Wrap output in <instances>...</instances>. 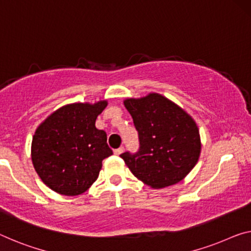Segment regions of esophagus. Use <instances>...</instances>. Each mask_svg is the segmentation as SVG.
<instances>
[{
    "label": "esophagus",
    "instance_id": "obj_1",
    "mask_svg": "<svg viewBox=\"0 0 251 251\" xmlns=\"http://www.w3.org/2000/svg\"><path fill=\"white\" fill-rule=\"evenodd\" d=\"M123 150H125V148H123V147H120V148H118V149H114V153H115V155H120V153L123 152Z\"/></svg>",
    "mask_w": 251,
    "mask_h": 251
}]
</instances>
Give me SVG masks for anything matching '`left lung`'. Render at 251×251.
I'll use <instances>...</instances> for the list:
<instances>
[{"label": "left lung", "mask_w": 251, "mask_h": 251, "mask_svg": "<svg viewBox=\"0 0 251 251\" xmlns=\"http://www.w3.org/2000/svg\"><path fill=\"white\" fill-rule=\"evenodd\" d=\"M138 131L139 149L120 155L131 173L148 186L161 188L182 180L201 151L199 129L184 110L159 94L125 101Z\"/></svg>", "instance_id": "obj_1"}]
</instances>
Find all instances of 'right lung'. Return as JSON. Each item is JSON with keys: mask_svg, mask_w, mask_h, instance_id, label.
<instances>
[{"mask_svg": "<svg viewBox=\"0 0 251 251\" xmlns=\"http://www.w3.org/2000/svg\"><path fill=\"white\" fill-rule=\"evenodd\" d=\"M105 106V101L69 104L38 126L32 139V163L52 191L75 196L98 179L103 159L113 153L105 131L95 128L96 118Z\"/></svg>", "mask_w": 251, "mask_h": 251, "instance_id": "1", "label": "right lung"}]
</instances>
